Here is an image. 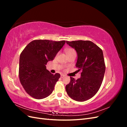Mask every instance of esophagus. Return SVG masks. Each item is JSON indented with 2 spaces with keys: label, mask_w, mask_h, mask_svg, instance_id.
Instances as JSON below:
<instances>
[{
  "label": "esophagus",
  "mask_w": 127,
  "mask_h": 127,
  "mask_svg": "<svg viewBox=\"0 0 127 127\" xmlns=\"http://www.w3.org/2000/svg\"><path fill=\"white\" fill-rule=\"evenodd\" d=\"M65 76L64 75H63V74H61V76H60V77H61V78H63V77H64Z\"/></svg>",
  "instance_id": "esophagus-1"
}]
</instances>
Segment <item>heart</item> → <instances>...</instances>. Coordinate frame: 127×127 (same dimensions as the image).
<instances>
[{
  "label": "heart",
  "instance_id": "b5f03b06",
  "mask_svg": "<svg viewBox=\"0 0 127 127\" xmlns=\"http://www.w3.org/2000/svg\"><path fill=\"white\" fill-rule=\"evenodd\" d=\"M65 52H66V53L67 56H69L71 54H73V53H76V52L75 51V50L72 48H67L66 50H65Z\"/></svg>",
  "mask_w": 127,
  "mask_h": 127
}]
</instances>
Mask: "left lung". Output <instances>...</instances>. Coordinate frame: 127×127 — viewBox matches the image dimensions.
I'll return each mask as SVG.
<instances>
[{
	"label": "left lung",
	"instance_id": "obj_1",
	"mask_svg": "<svg viewBox=\"0 0 127 127\" xmlns=\"http://www.w3.org/2000/svg\"><path fill=\"white\" fill-rule=\"evenodd\" d=\"M77 53L76 66L82 70L80 78L76 80L70 77L66 86L69 96L78 102L90 99L96 94L103 82L105 64L102 49L90 41H66Z\"/></svg>",
	"mask_w": 127,
	"mask_h": 127
}]
</instances>
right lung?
Wrapping results in <instances>:
<instances>
[{"instance_id": "right-lung-1", "label": "right lung", "mask_w": 127, "mask_h": 127, "mask_svg": "<svg viewBox=\"0 0 127 127\" xmlns=\"http://www.w3.org/2000/svg\"><path fill=\"white\" fill-rule=\"evenodd\" d=\"M65 43V41L35 40L27 45L21 52L19 78L25 92L31 97L42 99L52 93L60 75L51 74L45 65L53 60Z\"/></svg>"}]
</instances>
